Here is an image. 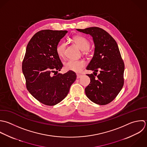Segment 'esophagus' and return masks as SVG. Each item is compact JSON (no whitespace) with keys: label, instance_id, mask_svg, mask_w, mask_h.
<instances>
[{"label":"esophagus","instance_id":"esophagus-1","mask_svg":"<svg viewBox=\"0 0 147 147\" xmlns=\"http://www.w3.org/2000/svg\"><path fill=\"white\" fill-rule=\"evenodd\" d=\"M81 76H82V75H81V74H77V78H80Z\"/></svg>","mask_w":147,"mask_h":147}]
</instances>
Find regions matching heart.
Listing matches in <instances>:
<instances>
[{"label": "heart", "instance_id": "b5f03b06", "mask_svg": "<svg viewBox=\"0 0 147 147\" xmlns=\"http://www.w3.org/2000/svg\"><path fill=\"white\" fill-rule=\"evenodd\" d=\"M75 43L84 51L85 54L88 53L90 43L89 40L85 37L81 35H77L72 38ZM66 48V43L65 42L59 43L56 47V52L60 58L64 56L65 50ZM85 62L83 60H69L65 63L64 67L67 71H72L76 73L80 72L85 67Z\"/></svg>", "mask_w": 147, "mask_h": 147}]
</instances>
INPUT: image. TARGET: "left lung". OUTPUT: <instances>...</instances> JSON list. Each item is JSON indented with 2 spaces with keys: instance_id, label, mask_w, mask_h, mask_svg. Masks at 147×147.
Instances as JSON below:
<instances>
[{
  "instance_id": "1",
  "label": "left lung",
  "mask_w": 147,
  "mask_h": 147,
  "mask_svg": "<svg viewBox=\"0 0 147 147\" xmlns=\"http://www.w3.org/2000/svg\"><path fill=\"white\" fill-rule=\"evenodd\" d=\"M77 30L92 35L95 46L94 55L86 67L95 72L86 74L90 82L85 89V94L92 102L107 105L117 97L124 85L125 66L118 45L108 32L100 27ZM98 71L100 74L94 75Z\"/></svg>"
}]
</instances>
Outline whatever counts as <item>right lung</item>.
Returning a JSON list of instances; mask_svg holds the SVG:
<instances>
[{
    "instance_id": "obj_1",
    "label": "right lung",
    "mask_w": 147,
    "mask_h": 147,
    "mask_svg": "<svg viewBox=\"0 0 147 147\" xmlns=\"http://www.w3.org/2000/svg\"><path fill=\"white\" fill-rule=\"evenodd\" d=\"M66 30H43L29 41L22 62V71L30 93L43 104L53 106L62 101L76 81L75 72L58 73L63 66L56 52Z\"/></svg>"
}]
</instances>
